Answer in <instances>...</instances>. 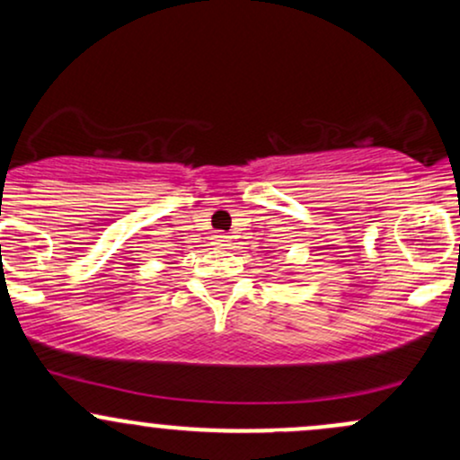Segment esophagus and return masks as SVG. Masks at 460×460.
<instances>
[{
  "label": "esophagus",
  "mask_w": 460,
  "mask_h": 460,
  "mask_svg": "<svg viewBox=\"0 0 460 460\" xmlns=\"http://www.w3.org/2000/svg\"><path fill=\"white\" fill-rule=\"evenodd\" d=\"M212 240L216 246H229V235H225V234H214Z\"/></svg>",
  "instance_id": "obj_1"
}]
</instances>
